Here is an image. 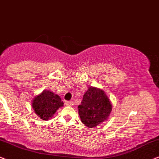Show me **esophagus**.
Here are the masks:
<instances>
[{
    "instance_id": "1",
    "label": "esophagus",
    "mask_w": 159,
    "mask_h": 159,
    "mask_svg": "<svg viewBox=\"0 0 159 159\" xmlns=\"http://www.w3.org/2000/svg\"><path fill=\"white\" fill-rule=\"evenodd\" d=\"M66 104L68 105V106H73V102L72 101H66Z\"/></svg>"
}]
</instances>
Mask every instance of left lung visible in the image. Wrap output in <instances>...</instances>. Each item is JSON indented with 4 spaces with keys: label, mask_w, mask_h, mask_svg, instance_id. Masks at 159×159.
Listing matches in <instances>:
<instances>
[{
    "label": "left lung",
    "mask_w": 159,
    "mask_h": 159,
    "mask_svg": "<svg viewBox=\"0 0 159 159\" xmlns=\"http://www.w3.org/2000/svg\"><path fill=\"white\" fill-rule=\"evenodd\" d=\"M111 107L104 91L90 87L84 93L81 104L78 108L81 122L86 126L93 128L106 121Z\"/></svg>",
    "instance_id": "1"
}]
</instances>
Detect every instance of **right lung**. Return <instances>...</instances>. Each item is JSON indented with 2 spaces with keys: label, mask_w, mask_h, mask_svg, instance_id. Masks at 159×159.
<instances>
[{
  "label": "right lung",
  "mask_w": 159,
  "mask_h": 159,
  "mask_svg": "<svg viewBox=\"0 0 159 159\" xmlns=\"http://www.w3.org/2000/svg\"><path fill=\"white\" fill-rule=\"evenodd\" d=\"M63 102L59 96L50 91L44 90L41 94L36 97L32 102V107L39 117L43 120L51 118Z\"/></svg>",
  "instance_id": "obj_1"
}]
</instances>
